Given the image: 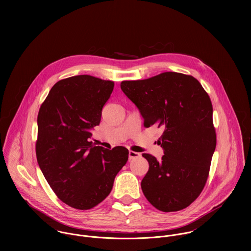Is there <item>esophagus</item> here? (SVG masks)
Instances as JSON below:
<instances>
[{
  "label": "esophagus",
  "instance_id": "34e87169",
  "mask_svg": "<svg viewBox=\"0 0 251 251\" xmlns=\"http://www.w3.org/2000/svg\"><path fill=\"white\" fill-rule=\"evenodd\" d=\"M140 156H141V154L139 152H137V151H128V158H129V160L138 158Z\"/></svg>",
  "mask_w": 251,
  "mask_h": 251
}]
</instances>
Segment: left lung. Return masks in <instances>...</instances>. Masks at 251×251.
Listing matches in <instances>:
<instances>
[{
    "label": "left lung",
    "mask_w": 251,
    "mask_h": 251,
    "mask_svg": "<svg viewBox=\"0 0 251 251\" xmlns=\"http://www.w3.org/2000/svg\"><path fill=\"white\" fill-rule=\"evenodd\" d=\"M121 89L139 109L144 126L163 129L160 161L149 153L141 181L147 200L161 212L188 207L202 192L216 145L213 105L197 79L179 72L123 81Z\"/></svg>",
    "instance_id": "8db88e82"
}]
</instances>
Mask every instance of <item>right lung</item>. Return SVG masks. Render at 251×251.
I'll return each instance as SVG.
<instances>
[{"label":"right lung","instance_id":"right-lung-1","mask_svg":"<svg viewBox=\"0 0 251 251\" xmlns=\"http://www.w3.org/2000/svg\"><path fill=\"white\" fill-rule=\"evenodd\" d=\"M114 82L76 75L57 82L37 115V163L58 198L77 210H90L112 190L128 159V150H103L90 141Z\"/></svg>","mask_w":251,"mask_h":251}]
</instances>
